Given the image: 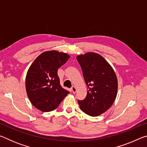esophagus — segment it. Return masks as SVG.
<instances>
[{
  "label": "esophagus",
  "mask_w": 147,
  "mask_h": 147,
  "mask_svg": "<svg viewBox=\"0 0 147 147\" xmlns=\"http://www.w3.org/2000/svg\"><path fill=\"white\" fill-rule=\"evenodd\" d=\"M71 91H73V93H75L77 91V89H76V87H75V86H73V87H72V88H71Z\"/></svg>",
  "instance_id": "1"
}]
</instances>
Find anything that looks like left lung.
I'll return each instance as SVG.
<instances>
[{
  "mask_svg": "<svg viewBox=\"0 0 147 147\" xmlns=\"http://www.w3.org/2000/svg\"><path fill=\"white\" fill-rule=\"evenodd\" d=\"M88 93L83 100H78L80 109L92 117L101 115L110 108L117 94L118 82L115 71L100 54L87 53L78 55Z\"/></svg>",
  "mask_w": 147,
  "mask_h": 147,
  "instance_id": "8db88e82",
  "label": "left lung"
}]
</instances>
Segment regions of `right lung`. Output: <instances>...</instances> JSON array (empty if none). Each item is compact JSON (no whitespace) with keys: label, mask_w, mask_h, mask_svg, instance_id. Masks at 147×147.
<instances>
[{"label":"right lung","mask_w":147,"mask_h":147,"mask_svg":"<svg viewBox=\"0 0 147 147\" xmlns=\"http://www.w3.org/2000/svg\"><path fill=\"white\" fill-rule=\"evenodd\" d=\"M70 56L56 51H46L38 56L28 69L26 76V90L30 101L43 112L58 108L69 93L60 85L58 69Z\"/></svg>","instance_id":"right-lung-1"}]
</instances>
